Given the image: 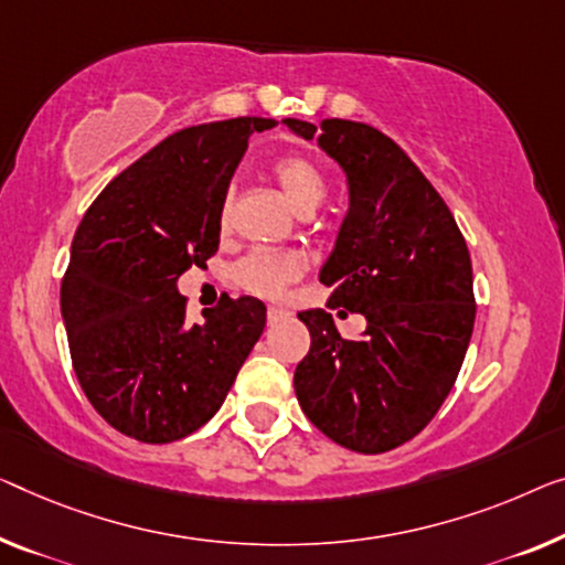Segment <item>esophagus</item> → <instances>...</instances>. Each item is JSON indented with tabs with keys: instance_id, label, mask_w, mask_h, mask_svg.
I'll return each instance as SVG.
<instances>
[{
	"instance_id": "34e87169",
	"label": "esophagus",
	"mask_w": 565,
	"mask_h": 565,
	"mask_svg": "<svg viewBox=\"0 0 565 565\" xmlns=\"http://www.w3.org/2000/svg\"><path fill=\"white\" fill-rule=\"evenodd\" d=\"M266 317H268V324H279V322H284V319L291 317V311H286L281 307H268Z\"/></svg>"
}]
</instances>
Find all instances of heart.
<instances>
[{
	"label": "heart",
	"mask_w": 565,
	"mask_h": 565,
	"mask_svg": "<svg viewBox=\"0 0 565 565\" xmlns=\"http://www.w3.org/2000/svg\"><path fill=\"white\" fill-rule=\"evenodd\" d=\"M274 180L279 184L286 202L297 210L299 215H311L322 205L327 195V182L319 167L307 157H284L274 164ZM233 195L223 198L221 205V225H228ZM305 274V260L297 254H276V250H254L243 256L233 266V279L241 289L258 297H279V294Z\"/></svg>",
	"instance_id": "1"
}]
</instances>
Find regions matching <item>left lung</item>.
Wrapping results in <instances>:
<instances>
[{"label": "left lung", "instance_id": "1", "mask_svg": "<svg viewBox=\"0 0 565 565\" xmlns=\"http://www.w3.org/2000/svg\"><path fill=\"white\" fill-rule=\"evenodd\" d=\"M332 157L348 180L344 213L319 281L327 307L367 319L344 340L324 309L299 311L311 334L294 373L299 406L319 431L360 454L391 451L441 408L475 330L471 260L434 184L373 126L284 119Z\"/></svg>", "mask_w": 565, "mask_h": 565}]
</instances>
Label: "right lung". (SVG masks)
I'll return each mask as SVG.
<instances>
[{
    "label": "right lung",
    "mask_w": 565,
    "mask_h": 565,
    "mask_svg": "<svg viewBox=\"0 0 565 565\" xmlns=\"http://www.w3.org/2000/svg\"><path fill=\"white\" fill-rule=\"evenodd\" d=\"M190 126L114 177L75 231L61 311L86 398L137 441L184 439L217 414L266 327L264 301L223 297L192 324L177 279L221 243V205L254 131Z\"/></svg>",
    "instance_id": "1"
}]
</instances>
